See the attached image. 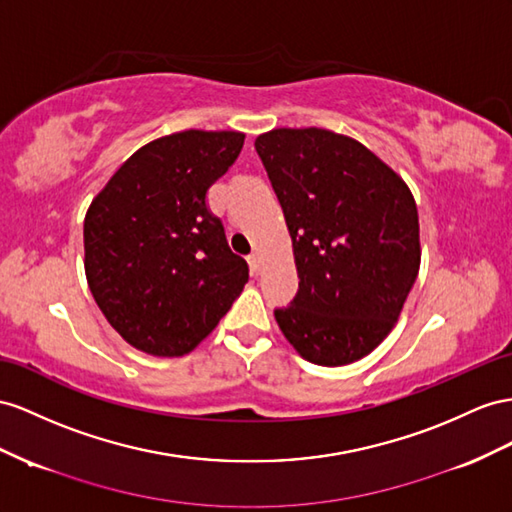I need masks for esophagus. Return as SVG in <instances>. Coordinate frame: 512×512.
Wrapping results in <instances>:
<instances>
[{
    "label": "esophagus",
    "mask_w": 512,
    "mask_h": 512,
    "mask_svg": "<svg viewBox=\"0 0 512 512\" xmlns=\"http://www.w3.org/2000/svg\"><path fill=\"white\" fill-rule=\"evenodd\" d=\"M248 264H251V272L253 274H259L261 272V255L259 253L248 255Z\"/></svg>",
    "instance_id": "obj_1"
}]
</instances>
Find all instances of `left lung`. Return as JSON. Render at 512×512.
Returning a JSON list of instances; mask_svg holds the SVG:
<instances>
[{"label": "left lung", "mask_w": 512, "mask_h": 512, "mask_svg": "<svg viewBox=\"0 0 512 512\" xmlns=\"http://www.w3.org/2000/svg\"><path fill=\"white\" fill-rule=\"evenodd\" d=\"M255 149L292 235L298 294L274 311L300 357L339 368L396 326L419 272V218L404 179L355 138L281 127Z\"/></svg>", "instance_id": "1"}]
</instances>
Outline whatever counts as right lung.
I'll use <instances>...</instances> for the list:
<instances>
[{"instance_id":"add662e5","label":"right lung","mask_w":512,"mask_h":512,"mask_svg":"<svg viewBox=\"0 0 512 512\" xmlns=\"http://www.w3.org/2000/svg\"><path fill=\"white\" fill-rule=\"evenodd\" d=\"M242 131L186 129L144 144L84 218L95 303L129 346L181 357L216 329L248 283L207 190L242 151Z\"/></svg>"}]
</instances>
